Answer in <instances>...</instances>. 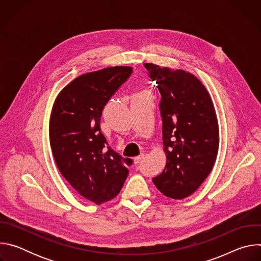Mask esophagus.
Masks as SVG:
<instances>
[{"instance_id": "34e87169", "label": "esophagus", "mask_w": 261, "mask_h": 261, "mask_svg": "<svg viewBox=\"0 0 261 261\" xmlns=\"http://www.w3.org/2000/svg\"><path fill=\"white\" fill-rule=\"evenodd\" d=\"M143 159H144V155H143V154H141L140 156H137V157H135V158H134V163L138 164V163H140Z\"/></svg>"}]
</instances>
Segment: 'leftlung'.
Listing matches in <instances>:
<instances>
[{
  "instance_id": "obj_1",
  "label": "left lung",
  "mask_w": 261,
  "mask_h": 261,
  "mask_svg": "<svg viewBox=\"0 0 261 261\" xmlns=\"http://www.w3.org/2000/svg\"><path fill=\"white\" fill-rule=\"evenodd\" d=\"M161 94L160 114L166 166L153 177L172 199L193 194L212 171L219 148V127L211 96L201 82L184 70L143 64Z\"/></svg>"
}]
</instances>
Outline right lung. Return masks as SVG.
<instances>
[{
  "label": "right lung",
  "mask_w": 261,
  "mask_h": 261,
  "mask_svg": "<svg viewBox=\"0 0 261 261\" xmlns=\"http://www.w3.org/2000/svg\"><path fill=\"white\" fill-rule=\"evenodd\" d=\"M131 73V67L116 66L83 74L61 91L53 107L56 164L74 189L98 205L120 193L133 163L108 146L100 128L104 106Z\"/></svg>",
  "instance_id": "obj_1"
}]
</instances>
